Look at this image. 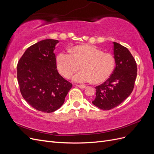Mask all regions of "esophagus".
<instances>
[{
	"label": "esophagus",
	"mask_w": 154,
	"mask_h": 154,
	"mask_svg": "<svg viewBox=\"0 0 154 154\" xmlns=\"http://www.w3.org/2000/svg\"><path fill=\"white\" fill-rule=\"evenodd\" d=\"M78 87H79V88H86V86H85V85H76Z\"/></svg>",
	"instance_id": "esophagus-1"
}]
</instances>
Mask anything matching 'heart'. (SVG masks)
Segmentation results:
<instances>
[{
  "label": "heart",
  "instance_id": "heart-1",
  "mask_svg": "<svg viewBox=\"0 0 154 154\" xmlns=\"http://www.w3.org/2000/svg\"><path fill=\"white\" fill-rule=\"evenodd\" d=\"M56 60L59 72L67 78L81 67L83 71L72 77L74 82L80 83L103 82L111 75L115 67L112 54L102 52L91 45L74 46L71 53L62 51Z\"/></svg>",
  "mask_w": 154,
  "mask_h": 154
}]
</instances>
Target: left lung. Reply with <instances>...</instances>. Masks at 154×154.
<instances>
[{
	"instance_id": "8db88e82",
	"label": "left lung",
	"mask_w": 154,
	"mask_h": 154,
	"mask_svg": "<svg viewBox=\"0 0 154 154\" xmlns=\"http://www.w3.org/2000/svg\"><path fill=\"white\" fill-rule=\"evenodd\" d=\"M116 67L110 78L96 87V98L92 103L109 110L118 106L131 94L137 76V64L128 49L113 42Z\"/></svg>"
}]
</instances>
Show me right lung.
<instances>
[{"label": "right lung", "mask_w": 154, "mask_h": 154, "mask_svg": "<svg viewBox=\"0 0 154 154\" xmlns=\"http://www.w3.org/2000/svg\"><path fill=\"white\" fill-rule=\"evenodd\" d=\"M59 41L41 40L27 48L17 65V79L24 99L37 110L50 113L58 110L72 84L57 69L54 53Z\"/></svg>", "instance_id": "right-lung-1"}]
</instances>
